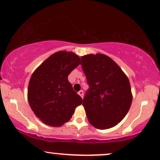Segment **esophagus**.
<instances>
[{
	"label": "esophagus",
	"instance_id": "esophagus-1",
	"mask_svg": "<svg viewBox=\"0 0 160 160\" xmlns=\"http://www.w3.org/2000/svg\"><path fill=\"white\" fill-rule=\"evenodd\" d=\"M78 95L79 96H81V97H82V98H83V94H84V93H83V91H78Z\"/></svg>",
	"mask_w": 160,
	"mask_h": 160
}]
</instances>
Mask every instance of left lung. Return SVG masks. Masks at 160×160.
I'll use <instances>...</instances> for the list:
<instances>
[{"label":"left lung","mask_w":160,"mask_h":160,"mask_svg":"<svg viewBox=\"0 0 160 160\" xmlns=\"http://www.w3.org/2000/svg\"><path fill=\"white\" fill-rule=\"evenodd\" d=\"M81 58L90 86L83 99L88 121L99 129L115 127L127 115L132 104L128 77L106 54H90Z\"/></svg>","instance_id":"1"}]
</instances>
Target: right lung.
Here are the masks:
<instances>
[{
  "label": "right lung",
  "mask_w": 160,
  "mask_h": 160,
  "mask_svg": "<svg viewBox=\"0 0 160 160\" xmlns=\"http://www.w3.org/2000/svg\"><path fill=\"white\" fill-rule=\"evenodd\" d=\"M81 64L79 56L59 51L35 69L29 81L28 99L35 115L45 124L59 127L68 122L82 99L73 91L68 76Z\"/></svg>",
  "instance_id": "add662e5"
}]
</instances>
